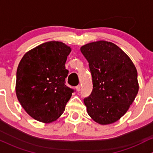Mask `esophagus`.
I'll list each match as a JSON object with an SVG mask.
<instances>
[{"mask_svg":"<svg viewBox=\"0 0 153 153\" xmlns=\"http://www.w3.org/2000/svg\"><path fill=\"white\" fill-rule=\"evenodd\" d=\"M76 91H80V89H81V87H80V85H77V86H76Z\"/></svg>","mask_w":153,"mask_h":153,"instance_id":"1","label":"esophagus"}]
</instances>
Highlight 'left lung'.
<instances>
[{"label": "left lung", "instance_id": "1", "mask_svg": "<svg viewBox=\"0 0 153 153\" xmlns=\"http://www.w3.org/2000/svg\"><path fill=\"white\" fill-rule=\"evenodd\" d=\"M80 51L92 75V93L84 100L88 115L102 125L114 123L127 113L138 92L136 68L111 42H89Z\"/></svg>", "mask_w": 153, "mask_h": 153}]
</instances>
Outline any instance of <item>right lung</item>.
<instances>
[{
  "mask_svg": "<svg viewBox=\"0 0 153 153\" xmlns=\"http://www.w3.org/2000/svg\"><path fill=\"white\" fill-rule=\"evenodd\" d=\"M70 46L49 41L37 45L23 56L17 69V98L23 109L38 122L51 123L65 111L74 90L65 85V69Z\"/></svg>",
  "mask_w": 153,
  "mask_h": 153,
  "instance_id": "add662e5",
  "label": "right lung"
}]
</instances>
